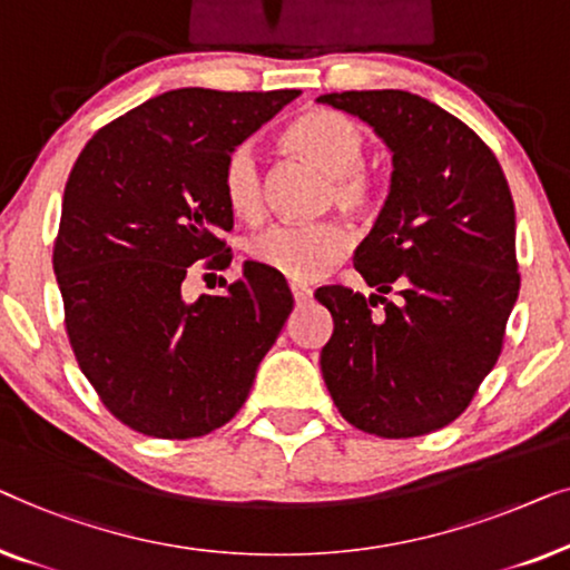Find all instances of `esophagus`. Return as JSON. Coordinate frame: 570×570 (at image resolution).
<instances>
[{
    "mask_svg": "<svg viewBox=\"0 0 570 570\" xmlns=\"http://www.w3.org/2000/svg\"><path fill=\"white\" fill-rule=\"evenodd\" d=\"M292 296L296 307H302V304H307L312 299V288H307L304 284H292Z\"/></svg>",
    "mask_w": 570,
    "mask_h": 570,
    "instance_id": "obj_1",
    "label": "esophagus"
}]
</instances>
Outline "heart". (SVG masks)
Instances as JSON below:
<instances>
[{
  "label": "heart",
  "mask_w": 570,
  "mask_h": 570,
  "mask_svg": "<svg viewBox=\"0 0 570 570\" xmlns=\"http://www.w3.org/2000/svg\"><path fill=\"white\" fill-rule=\"evenodd\" d=\"M284 147L327 175L325 204L346 214H362L374 204L376 178L366 170V134L338 110L315 108L296 118L282 136ZM222 196L239 219H258L263 212V167L250 141L237 144L224 159ZM348 232L335 222L274 224L247 245L258 266L296 284L317 282L346 258Z\"/></svg>",
  "instance_id": "1"
}]
</instances>
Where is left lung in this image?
Wrapping results in <instances>:
<instances>
[{"instance_id": "8db88e82", "label": "left lung", "mask_w": 570, "mask_h": 570, "mask_svg": "<svg viewBox=\"0 0 570 570\" xmlns=\"http://www.w3.org/2000/svg\"><path fill=\"white\" fill-rule=\"evenodd\" d=\"M317 102L358 116L392 151L390 196L354 253L376 294L315 292L333 315L323 380L351 426L382 439L431 434L499 362L519 296L507 175L470 126L421 95L351 90ZM395 285L401 299L390 303Z\"/></svg>"}]
</instances>
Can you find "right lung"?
<instances>
[{"label":"right lung","mask_w":570,"mask_h":570,"mask_svg":"<svg viewBox=\"0 0 570 570\" xmlns=\"http://www.w3.org/2000/svg\"><path fill=\"white\" fill-rule=\"evenodd\" d=\"M296 95L163 92L102 126L71 167L53 243L63 323L102 405L144 436L196 439L235 419L294 309L286 278L255 261L224 294L183 288L232 261L224 159Z\"/></svg>","instance_id":"obj_1"}]
</instances>
